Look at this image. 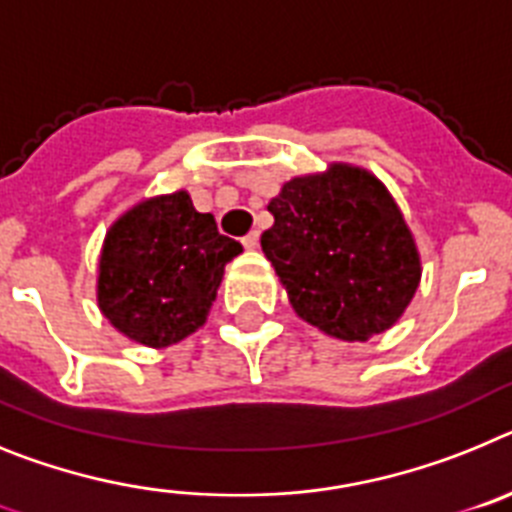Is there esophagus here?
I'll return each instance as SVG.
<instances>
[{
	"label": "esophagus",
	"instance_id": "obj_1",
	"mask_svg": "<svg viewBox=\"0 0 512 512\" xmlns=\"http://www.w3.org/2000/svg\"><path fill=\"white\" fill-rule=\"evenodd\" d=\"M242 244L244 250H257V247H260V234H257V231H250V234L242 239Z\"/></svg>",
	"mask_w": 512,
	"mask_h": 512
}]
</instances>
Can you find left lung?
Wrapping results in <instances>:
<instances>
[{
  "mask_svg": "<svg viewBox=\"0 0 512 512\" xmlns=\"http://www.w3.org/2000/svg\"><path fill=\"white\" fill-rule=\"evenodd\" d=\"M260 244L293 311L324 335L366 342L399 322L422 278L402 208L366 167L291 177L268 203Z\"/></svg>",
  "mask_w": 512,
  "mask_h": 512,
  "instance_id": "1",
  "label": "left lung"
}]
</instances>
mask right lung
Returning <instances> with one entry per match:
<instances>
[{"label":"right lung","instance_id":"obj_1","mask_svg":"<svg viewBox=\"0 0 512 512\" xmlns=\"http://www.w3.org/2000/svg\"><path fill=\"white\" fill-rule=\"evenodd\" d=\"M242 244L195 211L188 190L151 195L110 224L97 262V306L115 330L162 350L201 330L226 262Z\"/></svg>","mask_w":512,"mask_h":512}]
</instances>
